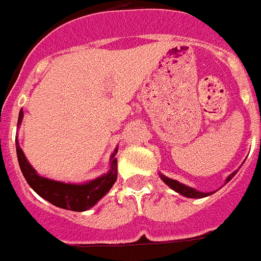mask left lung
<instances>
[{
  "instance_id": "left-lung-1",
  "label": "left lung",
  "mask_w": 261,
  "mask_h": 261,
  "mask_svg": "<svg viewBox=\"0 0 261 261\" xmlns=\"http://www.w3.org/2000/svg\"><path fill=\"white\" fill-rule=\"evenodd\" d=\"M237 173H238V170H235L233 173H231V174L226 178V184L227 182H230L231 179L235 177V174H237ZM160 178H161L165 184L168 185L169 188L173 189L174 191H177L178 194L184 195V197H186V198H204V197H208V195H211L215 193V191L203 193V191L195 190V189L190 188V186H188V185H184V184H181V182L175 181V179H171V178L166 177V175H164L162 173H160Z\"/></svg>"
}]
</instances>
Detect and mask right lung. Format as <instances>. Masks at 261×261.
I'll return each instance as SVG.
<instances>
[{
  "instance_id": "right-lung-1",
  "label": "right lung",
  "mask_w": 261,
  "mask_h": 261,
  "mask_svg": "<svg viewBox=\"0 0 261 261\" xmlns=\"http://www.w3.org/2000/svg\"><path fill=\"white\" fill-rule=\"evenodd\" d=\"M22 119H23V111L21 109L18 124H17L18 128L21 125ZM15 148H17L19 168L26 182L30 185V188L39 197L64 210L79 211V213L90 210L91 207L95 206L111 190L117 179V158L115 155L119 146L113 150L112 155L109 158V170L103 175L84 182V184H70V182L67 184V182L42 177L28 161L23 150L19 146L18 137H15Z\"/></svg>"
}]
</instances>
